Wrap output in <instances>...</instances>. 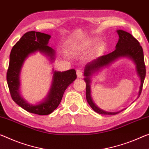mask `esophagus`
I'll return each instance as SVG.
<instances>
[{"label":"esophagus","instance_id":"1","mask_svg":"<svg viewBox=\"0 0 149 149\" xmlns=\"http://www.w3.org/2000/svg\"><path fill=\"white\" fill-rule=\"evenodd\" d=\"M83 74H84V72L81 69H77V70L76 74H77V77H81L82 76H83Z\"/></svg>","mask_w":149,"mask_h":149}]
</instances>
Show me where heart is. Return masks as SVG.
<instances>
[{"mask_svg": "<svg viewBox=\"0 0 149 149\" xmlns=\"http://www.w3.org/2000/svg\"><path fill=\"white\" fill-rule=\"evenodd\" d=\"M91 44V41L87 40L86 42H84L83 43H82L81 46L83 48H87V47H89Z\"/></svg>", "mask_w": 149, "mask_h": 149, "instance_id": "heart-1", "label": "heart"}]
</instances>
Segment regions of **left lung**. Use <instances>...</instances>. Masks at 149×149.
Masks as SVG:
<instances>
[{
	"instance_id": "1",
	"label": "left lung",
	"mask_w": 149,
	"mask_h": 149,
	"mask_svg": "<svg viewBox=\"0 0 149 149\" xmlns=\"http://www.w3.org/2000/svg\"><path fill=\"white\" fill-rule=\"evenodd\" d=\"M117 32L119 35V38L116 46H115L116 49L107 55L101 56L91 61V62L87 63L84 69V76L86 77L84 80L86 83L87 101L94 111L101 115H116L124 109L117 112H108L101 109L94 103L91 96L90 78L92 74L97 72L101 68L110 65V63L115 62L118 58L121 57L129 58L131 60H133L134 64L136 65V72H137V74L141 79V86L138 97H139L141 91H142L144 80H145L146 75V68L145 60H144L143 50L137 40L134 38L129 32L124 31V30H117Z\"/></svg>"
}]
</instances>
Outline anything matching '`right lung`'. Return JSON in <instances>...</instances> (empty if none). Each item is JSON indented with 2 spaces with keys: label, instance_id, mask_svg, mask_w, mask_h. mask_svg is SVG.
I'll return each instance as SVG.
<instances>
[{
  "label": "right lung",
  "instance_id": "right-lung-1",
  "mask_svg": "<svg viewBox=\"0 0 149 149\" xmlns=\"http://www.w3.org/2000/svg\"><path fill=\"white\" fill-rule=\"evenodd\" d=\"M51 36L44 33L30 31L25 33L13 46L10 54V62L7 70L6 80L13 101L27 111L39 115H49L60 104L67 87L77 78L75 70L65 72L53 70L51 87L46 98L38 104L28 103L20 95V74L23 63L30 54L40 52L54 60L55 50L48 46Z\"/></svg>",
  "mask_w": 149,
  "mask_h": 149
}]
</instances>
